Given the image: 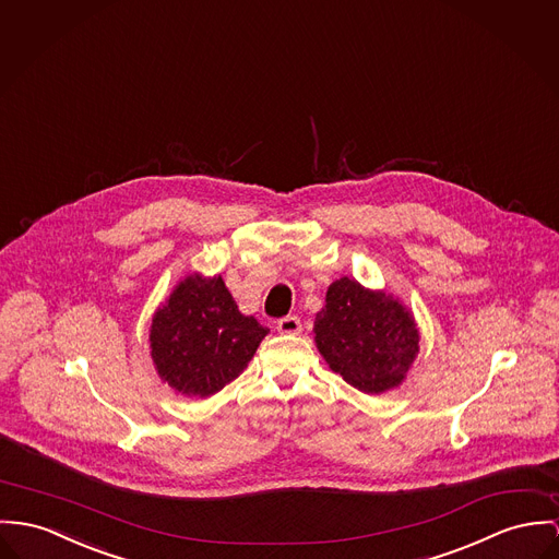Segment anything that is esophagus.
Listing matches in <instances>:
<instances>
[{"label":"esophagus","mask_w":559,"mask_h":559,"mask_svg":"<svg viewBox=\"0 0 559 559\" xmlns=\"http://www.w3.org/2000/svg\"><path fill=\"white\" fill-rule=\"evenodd\" d=\"M276 330H278L281 334H300V319H298L296 314H287V317H283V319L276 323Z\"/></svg>","instance_id":"esophagus-1"}]
</instances>
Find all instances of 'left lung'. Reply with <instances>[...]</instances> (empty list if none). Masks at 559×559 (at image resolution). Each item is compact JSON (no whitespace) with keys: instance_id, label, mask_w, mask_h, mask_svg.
Instances as JSON below:
<instances>
[{"instance_id":"left-lung-1","label":"left lung","mask_w":559,"mask_h":559,"mask_svg":"<svg viewBox=\"0 0 559 559\" xmlns=\"http://www.w3.org/2000/svg\"><path fill=\"white\" fill-rule=\"evenodd\" d=\"M314 343L334 372L366 393L400 385L419 353L413 314L348 276L330 285L325 308L317 312Z\"/></svg>"}]
</instances>
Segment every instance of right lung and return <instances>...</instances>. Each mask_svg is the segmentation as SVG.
<instances>
[{"label":"right lung","mask_w":559,"mask_h":559,"mask_svg":"<svg viewBox=\"0 0 559 559\" xmlns=\"http://www.w3.org/2000/svg\"><path fill=\"white\" fill-rule=\"evenodd\" d=\"M267 334L245 317L221 276L185 278L151 325V355L159 377L180 393L213 395L247 368Z\"/></svg>","instance_id":"obj_1"}]
</instances>
